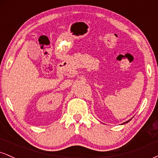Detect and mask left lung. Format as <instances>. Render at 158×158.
<instances>
[{"mask_svg":"<svg viewBox=\"0 0 158 158\" xmlns=\"http://www.w3.org/2000/svg\"><path fill=\"white\" fill-rule=\"evenodd\" d=\"M131 119H132V118H131ZM131 119H129V120L126 121V122H125L124 123H123V124H125V123H128V122H129V121H131Z\"/></svg>","mask_w":158,"mask_h":158,"instance_id":"1","label":"left lung"}]
</instances>
